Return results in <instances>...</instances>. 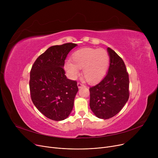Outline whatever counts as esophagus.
Listing matches in <instances>:
<instances>
[{
  "mask_svg": "<svg viewBox=\"0 0 158 158\" xmlns=\"http://www.w3.org/2000/svg\"><path fill=\"white\" fill-rule=\"evenodd\" d=\"M77 86H78L79 88H81V87H82V86H84V85H82V84L81 83V82H77Z\"/></svg>",
  "mask_w": 158,
  "mask_h": 158,
  "instance_id": "obj_1",
  "label": "esophagus"
}]
</instances>
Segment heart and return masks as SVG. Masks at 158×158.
<instances>
[{
    "mask_svg": "<svg viewBox=\"0 0 158 158\" xmlns=\"http://www.w3.org/2000/svg\"><path fill=\"white\" fill-rule=\"evenodd\" d=\"M71 61L64 64V69L71 79H76L82 69V76L90 84L101 81L108 69L110 56L104 48H82L75 51Z\"/></svg>",
    "mask_w": 158,
    "mask_h": 158,
    "instance_id": "heart-1",
    "label": "heart"
}]
</instances>
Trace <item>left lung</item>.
<instances>
[{
  "mask_svg": "<svg viewBox=\"0 0 158 158\" xmlns=\"http://www.w3.org/2000/svg\"><path fill=\"white\" fill-rule=\"evenodd\" d=\"M108 72L97 85L90 87L89 106L96 117L108 119L118 113L129 97V79L126 64L111 48H107Z\"/></svg>",
  "mask_w": 158,
  "mask_h": 158,
  "instance_id": "1",
  "label": "left lung"
}]
</instances>
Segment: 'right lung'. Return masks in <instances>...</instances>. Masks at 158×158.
Returning <instances> with one entry per match:
<instances>
[{
    "mask_svg": "<svg viewBox=\"0 0 158 158\" xmlns=\"http://www.w3.org/2000/svg\"><path fill=\"white\" fill-rule=\"evenodd\" d=\"M77 44L67 43L49 47L32 66L29 88L36 108L46 117L55 121L67 118L78 92L77 81L66 78L64 60Z\"/></svg>",
    "mask_w": 158,
    "mask_h": 158,
    "instance_id": "1",
    "label": "right lung"
}]
</instances>
